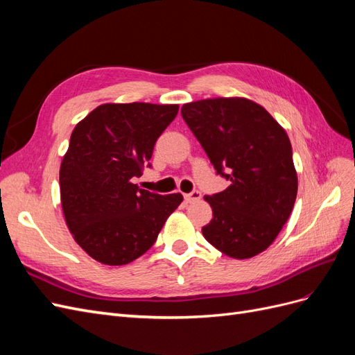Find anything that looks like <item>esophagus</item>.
Listing matches in <instances>:
<instances>
[{
	"label": "esophagus",
	"instance_id": "1",
	"mask_svg": "<svg viewBox=\"0 0 355 355\" xmlns=\"http://www.w3.org/2000/svg\"><path fill=\"white\" fill-rule=\"evenodd\" d=\"M201 198V194L198 191H192L191 194H185V200H187V202H196V201H198Z\"/></svg>",
	"mask_w": 355,
	"mask_h": 355
}]
</instances>
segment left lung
<instances>
[{"label":"left lung","mask_w":355,"mask_h":355,"mask_svg":"<svg viewBox=\"0 0 355 355\" xmlns=\"http://www.w3.org/2000/svg\"><path fill=\"white\" fill-rule=\"evenodd\" d=\"M210 163L231 185L206 196L213 211L202 235L234 259L270 247L293 210L297 173L284 128L245 98H213L180 110Z\"/></svg>","instance_id":"8db88e82"}]
</instances>
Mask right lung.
Returning a JSON list of instances; mask_svg holds the SVG:
<instances>
[{"label":"right lung","mask_w":355,"mask_h":355,"mask_svg":"<svg viewBox=\"0 0 355 355\" xmlns=\"http://www.w3.org/2000/svg\"><path fill=\"white\" fill-rule=\"evenodd\" d=\"M179 105L103 103L75 125L59 182L73 240L94 261L127 265L155 243L184 197L139 188L159 135Z\"/></svg>","instance_id":"obj_1"}]
</instances>
